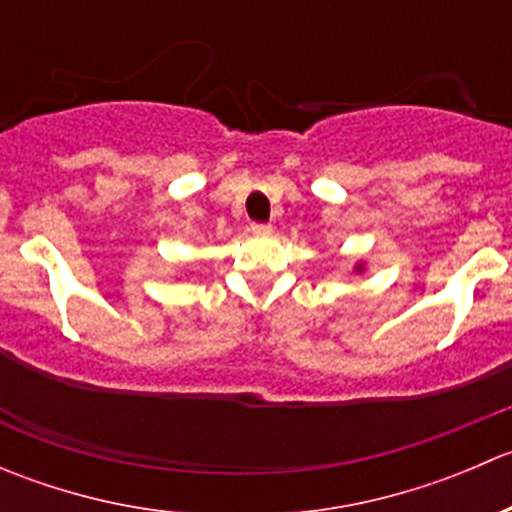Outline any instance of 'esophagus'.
Wrapping results in <instances>:
<instances>
[{"label":"esophagus","instance_id":"1","mask_svg":"<svg viewBox=\"0 0 512 512\" xmlns=\"http://www.w3.org/2000/svg\"><path fill=\"white\" fill-rule=\"evenodd\" d=\"M250 230H252V235L265 237V235H270V232H272V225H265V223H252V225H250Z\"/></svg>","mask_w":512,"mask_h":512}]
</instances>
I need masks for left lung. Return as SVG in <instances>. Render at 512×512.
<instances>
[{
	"label": "left lung",
	"mask_w": 512,
	"mask_h": 512,
	"mask_svg": "<svg viewBox=\"0 0 512 512\" xmlns=\"http://www.w3.org/2000/svg\"><path fill=\"white\" fill-rule=\"evenodd\" d=\"M354 272H356V275H364V272H366V262H356Z\"/></svg>",
	"instance_id": "obj_1"
}]
</instances>
